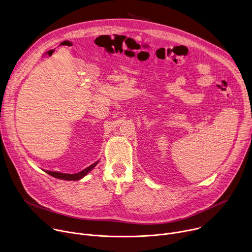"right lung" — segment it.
Instances as JSON below:
<instances>
[{"mask_svg":"<svg viewBox=\"0 0 252 252\" xmlns=\"http://www.w3.org/2000/svg\"><path fill=\"white\" fill-rule=\"evenodd\" d=\"M98 161L93 163L92 165H90L89 167L85 168L84 170L78 172V173H74V174H69V173H62V172H57V171H49V170H45L48 174L56 177V178H60V179H65V181H79V179L83 178L85 175H87L96 164Z\"/></svg>","mask_w":252,"mask_h":252,"instance_id":"1","label":"right lung"}]
</instances>
